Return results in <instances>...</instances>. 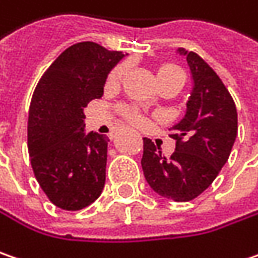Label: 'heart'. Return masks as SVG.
Segmentation results:
<instances>
[{
  "mask_svg": "<svg viewBox=\"0 0 258 258\" xmlns=\"http://www.w3.org/2000/svg\"><path fill=\"white\" fill-rule=\"evenodd\" d=\"M126 70H127V65H126V63H122V65L116 67V68L111 71V74H110V78H109L110 83H117V81L122 78L123 75H124ZM158 77H175V78H183V80H184L183 72L180 71L178 68H175V67H171V65L162 67L161 70L158 71ZM132 119L136 120V122L139 120V117H138L136 114H132Z\"/></svg>",
  "mask_w": 258,
  "mask_h": 258,
  "instance_id": "b5f03b06",
  "label": "heart"
}]
</instances>
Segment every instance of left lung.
<instances>
[{"instance_id":"8db88e82","label":"left lung","mask_w":258,"mask_h":258,"mask_svg":"<svg viewBox=\"0 0 258 258\" xmlns=\"http://www.w3.org/2000/svg\"><path fill=\"white\" fill-rule=\"evenodd\" d=\"M175 53L186 58L193 84L183 119L170 127L177 141L175 151L167 158L144 138L141 164L155 193L188 202L212 184L228 161L238 132V116L224 83L198 53L181 47Z\"/></svg>"}]
</instances>
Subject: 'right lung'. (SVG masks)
I'll return each mask as SVG.
<instances>
[{
    "label": "right lung",
    "instance_id": "add662e5",
    "mask_svg": "<svg viewBox=\"0 0 258 258\" xmlns=\"http://www.w3.org/2000/svg\"><path fill=\"white\" fill-rule=\"evenodd\" d=\"M124 56L94 42L72 45L34 90L27 124L29 155L37 183L60 209H84L104 188L110 139L85 132L84 109L103 96L110 71Z\"/></svg>",
    "mask_w": 258,
    "mask_h": 258
}]
</instances>
